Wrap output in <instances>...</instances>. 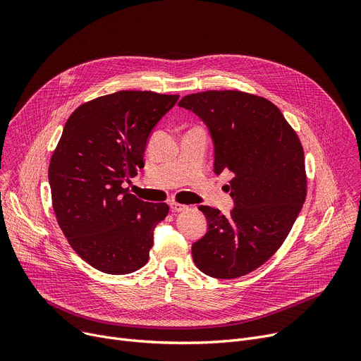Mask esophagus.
Returning <instances> with one entry per match:
<instances>
[{
  "mask_svg": "<svg viewBox=\"0 0 361 361\" xmlns=\"http://www.w3.org/2000/svg\"><path fill=\"white\" fill-rule=\"evenodd\" d=\"M169 207L173 212H183L187 209L185 204H180V203H169Z\"/></svg>",
  "mask_w": 361,
  "mask_h": 361,
  "instance_id": "esophagus-1",
  "label": "esophagus"
}]
</instances>
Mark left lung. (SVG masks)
I'll list each match as a JSON object with an SVG mask.
<instances>
[{
  "instance_id": "left-lung-1",
  "label": "left lung",
  "mask_w": 361,
  "mask_h": 361,
  "mask_svg": "<svg viewBox=\"0 0 361 361\" xmlns=\"http://www.w3.org/2000/svg\"><path fill=\"white\" fill-rule=\"evenodd\" d=\"M178 105L209 130L215 174L228 169L235 176L228 216L199 206L207 231L192 245L193 260L212 278L247 275L281 247L305 203L302 146L282 112L256 94L207 90L187 94Z\"/></svg>"
}]
</instances>
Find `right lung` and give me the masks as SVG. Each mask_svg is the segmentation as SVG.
I'll use <instances>...</instances> for the list:
<instances>
[{
	"label": "right lung",
	"mask_w": 361,
	"mask_h": 361,
	"mask_svg": "<svg viewBox=\"0 0 361 361\" xmlns=\"http://www.w3.org/2000/svg\"><path fill=\"white\" fill-rule=\"evenodd\" d=\"M178 94L120 90L89 101L67 120L48 178L52 207L73 250L111 275L145 267L166 203H149L124 188L145 166L152 130Z\"/></svg>",
	"instance_id": "add662e5"
}]
</instances>
